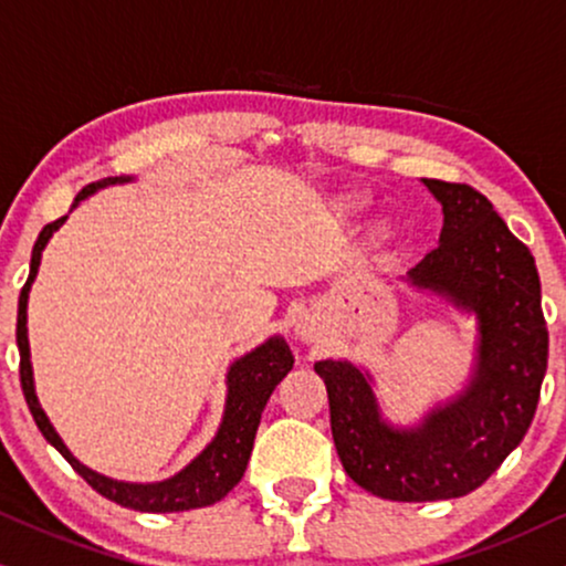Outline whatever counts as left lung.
I'll return each instance as SVG.
<instances>
[{
	"instance_id": "1",
	"label": "left lung",
	"mask_w": 566,
	"mask_h": 566,
	"mask_svg": "<svg viewBox=\"0 0 566 566\" xmlns=\"http://www.w3.org/2000/svg\"><path fill=\"white\" fill-rule=\"evenodd\" d=\"M443 209L439 245L407 279L478 316L475 374L454 402L420 426L391 428L366 374L318 360L332 436L353 481L391 502H439L475 491L525 439L548 363V328L533 253L464 182L423 180Z\"/></svg>"
}]
</instances>
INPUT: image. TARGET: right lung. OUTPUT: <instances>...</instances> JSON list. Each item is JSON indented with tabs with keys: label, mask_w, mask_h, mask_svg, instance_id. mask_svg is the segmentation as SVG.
<instances>
[{
	"label": "right lung",
	"mask_w": 566,
	"mask_h": 566,
	"mask_svg": "<svg viewBox=\"0 0 566 566\" xmlns=\"http://www.w3.org/2000/svg\"><path fill=\"white\" fill-rule=\"evenodd\" d=\"M123 182V177H106V180L91 182L75 196L83 200L91 196L93 190L104 188V185ZM64 219H56L52 224H46L41 230L39 240H35L33 253H31V274H28V282L20 290L18 300V349H20V386H23V395L28 402V410H31L35 426L44 433V439L52 443V447L60 452L64 460L73 464V470L83 478L85 483L91 485L93 491H98L102 496L109 499V502L127 506V510L135 512H185V510H198V506L217 504L230 493L234 485L240 483V478L245 475L250 452H253V439L255 431H259L261 412L266 407L271 391L276 389V384L282 381L284 376L292 370V357L287 342L282 336H271L266 345L255 347L253 353L240 357L238 363H232L230 374H227V407H224V420H221L219 433L213 436L209 447L200 452L196 460H192L182 473L161 483H123L112 481V478L93 473V470L85 468L70 454V449L64 447L60 436L49 423L44 410L39 407V399H35L33 391V374H31V360H28V328H25V305H28V290H31V282L35 279V271H39L41 263V250L46 248V242L52 234L64 224Z\"/></svg>",
	"instance_id": "add662e5"
}]
</instances>
